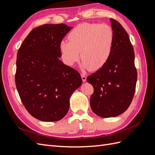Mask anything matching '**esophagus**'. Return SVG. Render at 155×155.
Returning a JSON list of instances; mask_svg holds the SVG:
<instances>
[{"mask_svg":"<svg viewBox=\"0 0 155 155\" xmlns=\"http://www.w3.org/2000/svg\"><path fill=\"white\" fill-rule=\"evenodd\" d=\"M81 78H82L83 81V82H85L87 81V76H85V74H83L81 75Z\"/></svg>","mask_w":155,"mask_h":155,"instance_id":"obj_1","label":"esophagus"}]
</instances>
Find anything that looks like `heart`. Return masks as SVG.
<instances>
[{
  "instance_id": "1",
  "label": "heart",
  "mask_w": 155,
  "mask_h": 155,
  "mask_svg": "<svg viewBox=\"0 0 155 155\" xmlns=\"http://www.w3.org/2000/svg\"><path fill=\"white\" fill-rule=\"evenodd\" d=\"M69 41H62L60 50L64 62L73 66L83 59L85 69L97 70L104 66L109 60L113 47L114 34L107 24L83 22L70 32Z\"/></svg>"
}]
</instances>
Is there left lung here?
Returning a JSON list of instances; mask_svg holds the SVG:
<instances>
[{"instance_id": "1", "label": "left lung", "mask_w": 155, "mask_h": 155, "mask_svg": "<svg viewBox=\"0 0 155 155\" xmlns=\"http://www.w3.org/2000/svg\"><path fill=\"white\" fill-rule=\"evenodd\" d=\"M110 21L114 34L110 58L104 66L87 78L94 88L91 107L102 118L116 117L128 109L137 81L134 52L129 37L118 21L113 18Z\"/></svg>"}]
</instances>
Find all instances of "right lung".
Segmentation results:
<instances>
[{
	"mask_svg": "<svg viewBox=\"0 0 155 155\" xmlns=\"http://www.w3.org/2000/svg\"><path fill=\"white\" fill-rule=\"evenodd\" d=\"M72 28L44 25L32 30L17 55L15 84L28 112L43 121H57L67 114L70 98L81 86L77 70L64 64L60 43Z\"/></svg>",
	"mask_w": 155,
	"mask_h": 155,
	"instance_id": "right-lung-1",
	"label": "right lung"
}]
</instances>
